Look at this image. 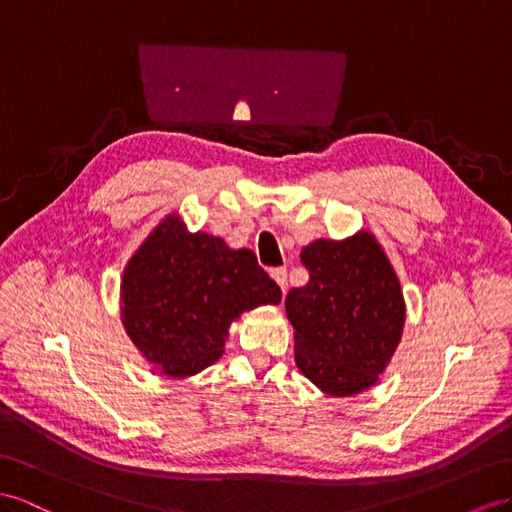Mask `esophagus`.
<instances>
[{
	"label": "esophagus",
	"mask_w": 512,
	"mask_h": 512,
	"mask_svg": "<svg viewBox=\"0 0 512 512\" xmlns=\"http://www.w3.org/2000/svg\"><path fill=\"white\" fill-rule=\"evenodd\" d=\"M270 277L277 281V285L281 287V292H283V296H285V290H287V270L285 268H274L272 272H270Z\"/></svg>",
	"instance_id": "obj_1"
}]
</instances>
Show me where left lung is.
<instances>
[{"label":"left lung","mask_w":512,"mask_h":512,"mask_svg":"<svg viewBox=\"0 0 512 512\" xmlns=\"http://www.w3.org/2000/svg\"><path fill=\"white\" fill-rule=\"evenodd\" d=\"M309 283L285 296L294 357L309 381L335 398L376 385L406 320L398 274L370 231L316 240L300 251Z\"/></svg>","instance_id":"8db88e82"}]
</instances>
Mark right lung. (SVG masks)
I'll return each mask as SVG.
<instances>
[{
  "mask_svg": "<svg viewBox=\"0 0 512 512\" xmlns=\"http://www.w3.org/2000/svg\"><path fill=\"white\" fill-rule=\"evenodd\" d=\"M279 303L281 287L253 251L190 233L179 214L149 233L121 279L125 331L153 372L168 378H190L216 363L233 320Z\"/></svg>",
  "mask_w": 512,
  "mask_h": 512,
  "instance_id": "obj_1",
  "label": "right lung"
}]
</instances>
